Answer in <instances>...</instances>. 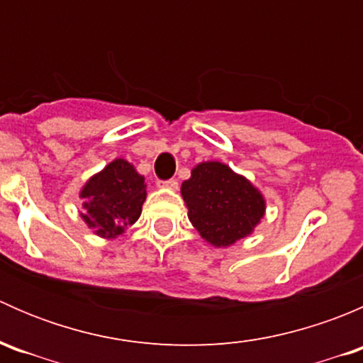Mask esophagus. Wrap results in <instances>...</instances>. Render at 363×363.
<instances>
[{
    "instance_id": "34e87169",
    "label": "esophagus",
    "mask_w": 363,
    "mask_h": 363,
    "mask_svg": "<svg viewBox=\"0 0 363 363\" xmlns=\"http://www.w3.org/2000/svg\"><path fill=\"white\" fill-rule=\"evenodd\" d=\"M161 188H168V189H174V191H177L179 189V182L177 179H168V181H161L158 182Z\"/></svg>"
}]
</instances>
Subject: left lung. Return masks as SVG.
I'll return each mask as SVG.
<instances>
[{"instance_id": "obj_1", "label": "left lung", "mask_w": 363, "mask_h": 363, "mask_svg": "<svg viewBox=\"0 0 363 363\" xmlns=\"http://www.w3.org/2000/svg\"><path fill=\"white\" fill-rule=\"evenodd\" d=\"M181 193L191 225L216 247H228L250 235L265 214L262 193L219 161L196 164Z\"/></svg>"}]
</instances>
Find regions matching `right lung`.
Instances as JSON below:
<instances>
[{"instance_id": "obj_1", "label": "right lung", "mask_w": 363, "mask_h": 363, "mask_svg": "<svg viewBox=\"0 0 363 363\" xmlns=\"http://www.w3.org/2000/svg\"><path fill=\"white\" fill-rule=\"evenodd\" d=\"M145 196L144 175L117 158L84 184L80 199L86 212L80 216L98 237L116 239L140 218Z\"/></svg>"}]
</instances>
